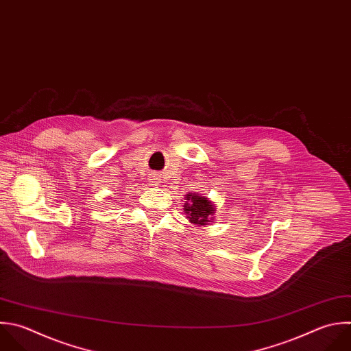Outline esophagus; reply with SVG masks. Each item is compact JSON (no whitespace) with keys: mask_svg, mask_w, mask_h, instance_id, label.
<instances>
[{"mask_svg":"<svg viewBox=\"0 0 351 351\" xmlns=\"http://www.w3.org/2000/svg\"><path fill=\"white\" fill-rule=\"evenodd\" d=\"M152 180H154V181H152V182H156V184H158V178H155V177H154V178H152Z\"/></svg>","mask_w":351,"mask_h":351,"instance_id":"34e87169","label":"esophagus"}]
</instances>
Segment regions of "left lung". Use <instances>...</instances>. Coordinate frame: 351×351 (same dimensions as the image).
Returning <instances> with one entry per match:
<instances>
[{"instance_id":"left-lung-1","label":"left lung","mask_w":351,"mask_h":351,"mask_svg":"<svg viewBox=\"0 0 351 351\" xmlns=\"http://www.w3.org/2000/svg\"><path fill=\"white\" fill-rule=\"evenodd\" d=\"M185 200L186 202L184 203V211L186 214V218L192 223L203 226L211 222L215 211V206L213 204V202L199 193H186Z\"/></svg>"}]
</instances>
